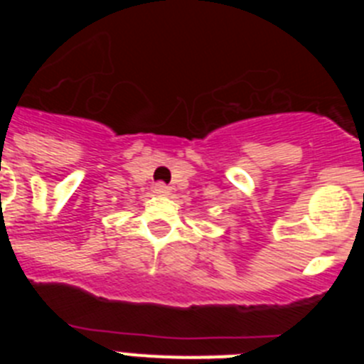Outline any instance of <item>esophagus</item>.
Masks as SVG:
<instances>
[{"instance_id":"esophagus-1","label":"esophagus","mask_w":364,"mask_h":364,"mask_svg":"<svg viewBox=\"0 0 364 364\" xmlns=\"http://www.w3.org/2000/svg\"><path fill=\"white\" fill-rule=\"evenodd\" d=\"M153 191L156 193V195H169V188H167L166 184H162V182H159V184H154Z\"/></svg>"}]
</instances>
